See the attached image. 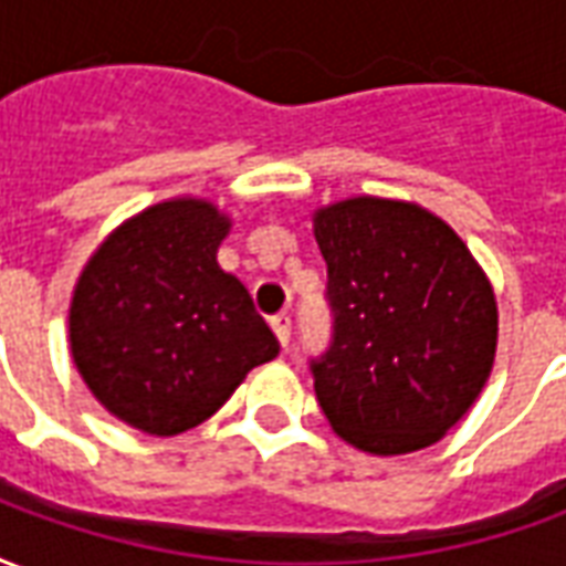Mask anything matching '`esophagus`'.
Returning <instances> with one entry per match:
<instances>
[{
	"label": "esophagus",
	"instance_id": "obj_1",
	"mask_svg": "<svg viewBox=\"0 0 566 566\" xmlns=\"http://www.w3.org/2000/svg\"><path fill=\"white\" fill-rule=\"evenodd\" d=\"M272 333L279 336V345L282 348H287V343H291V315L287 312H279V315H272Z\"/></svg>",
	"mask_w": 566,
	"mask_h": 566
}]
</instances>
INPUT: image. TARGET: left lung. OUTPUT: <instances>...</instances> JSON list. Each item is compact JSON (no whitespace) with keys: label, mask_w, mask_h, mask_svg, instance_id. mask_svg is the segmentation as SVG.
I'll return each instance as SVG.
<instances>
[{"label":"left lung","mask_w":566,"mask_h":566,"mask_svg":"<svg viewBox=\"0 0 566 566\" xmlns=\"http://www.w3.org/2000/svg\"><path fill=\"white\" fill-rule=\"evenodd\" d=\"M331 345L308 357L331 427L369 454L437 442L485 388L491 284L458 233L412 202L357 197L315 214Z\"/></svg>","instance_id":"8db88e82"}]
</instances>
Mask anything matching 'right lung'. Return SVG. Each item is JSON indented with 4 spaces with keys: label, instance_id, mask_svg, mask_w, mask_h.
Here are the masks:
<instances>
[{
    "label": "right lung",
    "instance_id": "right-lung-1",
    "mask_svg": "<svg viewBox=\"0 0 566 566\" xmlns=\"http://www.w3.org/2000/svg\"><path fill=\"white\" fill-rule=\"evenodd\" d=\"M230 221L172 199L108 235L69 308L72 357L99 403L154 437L214 416L248 369L279 355L245 284L218 266Z\"/></svg>",
    "mask_w": 566,
    "mask_h": 566
}]
</instances>
